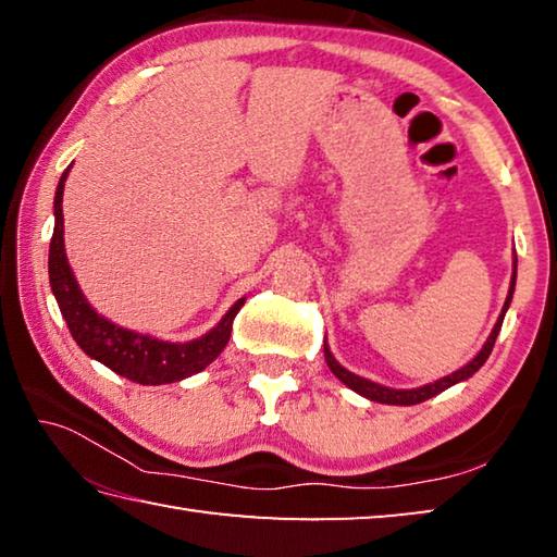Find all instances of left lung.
Instances as JSON below:
<instances>
[{
    "mask_svg": "<svg viewBox=\"0 0 557 557\" xmlns=\"http://www.w3.org/2000/svg\"><path fill=\"white\" fill-rule=\"evenodd\" d=\"M513 287H516V262H513L511 289H508V297H506L504 312H502V317H498V322H496V326H494L492 336L486 338V344H484L482 351H479L474 358H471V361L465 366V369H459V371H455L451 375H445V379H442V381H435V383H430V385H422V388H414V391H395V388H385V385H379V383H373V381H366V379H361V375H356V373H351V371H346L344 366L338 363L336 358L332 356V351H329V346L324 344V358H326V366H329V369H332V373L336 375L338 381L346 383L348 388H351V391L361 393L363 398H371V400H375V403H385V405H418V403H422V400L432 398V395H437V393H442V391H447L449 385H455V383H459V381H467L469 375H474L479 369H482V366L486 363L488 354H492L494 344H496V336H498V332H502L504 314H506V309H508V305H511V297H513Z\"/></svg>",
    "mask_w": 557,
    "mask_h": 557,
    "instance_id": "8db88e82",
    "label": "left lung"
}]
</instances>
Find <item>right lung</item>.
<instances>
[{"label": "right lung", "instance_id": "obj_1", "mask_svg": "<svg viewBox=\"0 0 557 557\" xmlns=\"http://www.w3.org/2000/svg\"><path fill=\"white\" fill-rule=\"evenodd\" d=\"M69 176L65 169L59 188H55V201H53V238L49 250V280L51 289L59 301L61 314L65 324L71 329V336L75 338L83 351L90 358L106 363L110 371L125 379L143 383V385H162L188 379V375L203 371L215 356H219L225 344H228L233 332V319L240 312L243 301L238 299L228 309L219 326H213L209 334L196 338L188 344H169L159 342L147 334L129 332L117 324L108 322L106 317H100L96 309L88 305V299L83 297V292L75 282L69 260H65L63 248V184Z\"/></svg>", "mask_w": 557, "mask_h": 557}]
</instances>
